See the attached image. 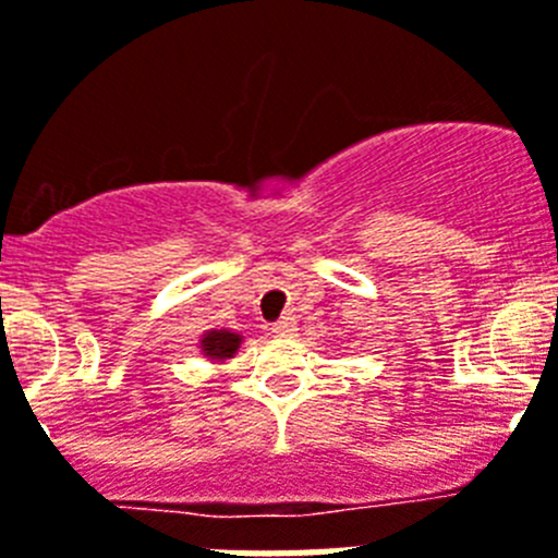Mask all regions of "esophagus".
<instances>
[{
    "mask_svg": "<svg viewBox=\"0 0 558 558\" xmlns=\"http://www.w3.org/2000/svg\"><path fill=\"white\" fill-rule=\"evenodd\" d=\"M269 331H272L275 337H292V333L298 331V323H294L292 317H283V319H280V323H275V326L269 328Z\"/></svg>",
    "mask_w": 558,
    "mask_h": 558,
    "instance_id": "obj_1",
    "label": "esophagus"
}]
</instances>
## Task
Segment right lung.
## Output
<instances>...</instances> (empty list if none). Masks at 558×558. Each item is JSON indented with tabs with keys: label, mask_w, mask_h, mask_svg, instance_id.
Here are the masks:
<instances>
[{
	"label": "right lung",
	"mask_w": 558,
	"mask_h": 558,
	"mask_svg": "<svg viewBox=\"0 0 558 558\" xmlns=\"http://www.w3.org/2000/svg\"><path fill=\"white\" fill-rule=\"evenodd\" d=\"M241 342H244V337H241L239 331H230V328H210V331H205L202 339H198V351H202V356H207L210 362H227L239 353Z\"/></svg>",
	"instance_id": "1"
}]
</instances>
